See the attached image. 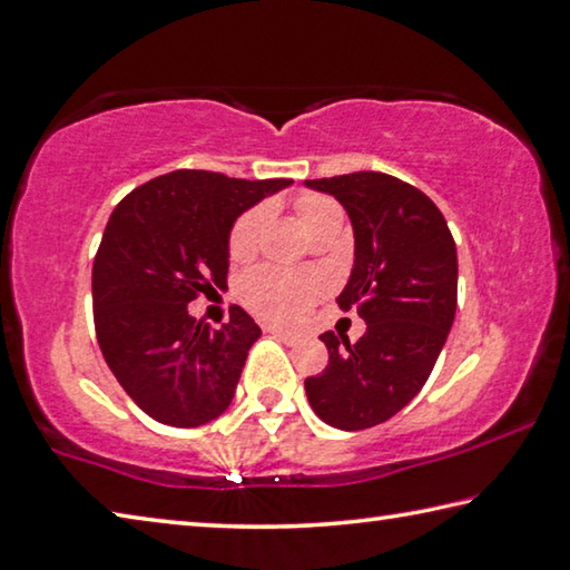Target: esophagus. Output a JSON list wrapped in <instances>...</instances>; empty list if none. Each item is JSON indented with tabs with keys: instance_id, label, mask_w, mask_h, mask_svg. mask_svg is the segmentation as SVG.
I'll return each mask as SVG.
<instances>
[{
	"instance_id": "esophagus-1",
	"label": "esophagus",
	"mask_w": 570,
	"mask_h": 570,
	"mask_svg": "<svg viewBox=\"0 0 570 570\" xmlns=\"http://www.w3.org/2000/svg\"><path fill=\"white\" fill-rule=\"evenodd\" d=\"M268 332H272L276 340H282V342H286V344H296L298 342V334H294V332H286V330H282V326H268Z\"/></svg>"
}]
</instances>
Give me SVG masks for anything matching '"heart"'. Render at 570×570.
Returning a JSON list of instances; mask_svg holds the SVG:
<instances>
[{
	"mask_svg": "<svg viewBox=\"0 0 570 570\" xmlns=\"http://www.w3.org/2000/svg\"><path fill=\"white\" fill-rule=\"evenodd\" d=\"M296 210L308 234L320 228L330 218H342V208L326 196H302L296 200ZM268 220V206L248 208L230 228L228 254L240 262L248 258L258 246L262 230ZM322 294V282L316 276L282 272V268H256L240 284V296L256 314L274 322H296L306 314L316 296Z\"/></svg>",
	"mask_w": 570,
	"mask_h": 570,
	"instance_id": "obj_1",
	"label": "heart"
}]
</instances>
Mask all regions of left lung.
I'll return each instance as SVG.
<instances>
[{
    "label": "left lung",
    "instance_id": "8db88e82",
    "mask_svg": "<svg viewBox=\"0 0 570 570\" xmlns=\"http://www.w3.org/2000/svg\"><path fill=\"white\" fill-rule=\"evenodd\" d=\"M350 214L354 268L336 304L366 322L360 342L324 332L330 364L304 390L336 430H366L397 414L428 382L458 306V250L445 216L387 173L306 180Z\"/></svg>",
    "mask_w": 570,
    "mask_h": 570
}]
</instances>
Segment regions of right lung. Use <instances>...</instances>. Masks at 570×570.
<instances>
[{
	"label": "right lung",
	"instance_id": "add662e5",
	"mask_svg": "<svg viewBox=\"0 0 570 570\" xmlns=\"http://www.w3.org/2000/svg\"><path fill=\"white\" fill-rule=\"evenodd\" d=\"M288 183L173 170L115 206L92 264L95 334L115 380L153 420L198 428L228 410L262 330L240 306L214 330L188 304L226 288L234 220Z\"/></svg>",
	"mask_w": 570,
	"mask_h": 570
}]
</instances>
